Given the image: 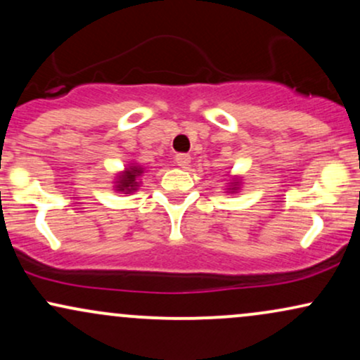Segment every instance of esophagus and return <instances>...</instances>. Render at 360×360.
<instances>
[{
    "mask_svg": "<svg viewBox=\"0 0 360 360\" xmlns=\"http://www.w3.org/2000/svg\"><path fill=\"white\" fill-rule=\"evenodd\" d=\"M189 162H191V155H189V154H177L176 155V164L179 167L186 169L189 166Z\"/></svg>",
    "mask_w": 360,
    "mask_h": 360,
    "instance_id": "obj_1",
    "label": "esophagus"
}]
</instances>
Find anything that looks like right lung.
Here are the masks:
<instances>
[{"instance_id": "obj_1", "label": "right lung", "mask_w": 360, "mask_h": 360, "mask_svg": "<svg viewBox=\"0 0 360 360\" xmlns=\"http://www.w3.org/2000/svg\"><path fill=\"white\" fill-rule=\"evenodd\" d=\"M142 169L139 166H130L127 169L125 172H123L122 176H118V181H117V191H123L125 194L135 191L137 189V177L142 174Z\"/></svg>"}]
</instances>
